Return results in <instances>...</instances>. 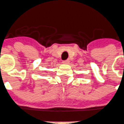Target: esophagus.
I'll return each instance as SVG.
<instances>
[{"instance_id": "obj_1", "label": "esophagus", "mask_w": 124, "mask_h": 124, "mask_svg": "<svg viewBox=\"0 0 124 124\" xmlns=\"http://www.w3.org/2000/svg\"><path fill=\"white\" fill-rule=\"evenodd\" d=\"M63 63H65V64H68L69 63H70V60H69V59L64 60V61H63Z\"/></svg>"}]
</instances>
